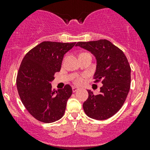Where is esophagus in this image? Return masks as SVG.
Here are the masks:
<instances>
[{"mask_svg": "<svg viewBox=\"0 0 150 150\" xmlns=\"http://www.w3.org/2000/svg\"><path fill=\"white\" fill-rule=\"evenodd\" d=\"M78 90V88L77 87H72V91L73 92H76Z\"/></svg>", "mask_w": 150, "mask_h": 150, "instance_id": "obj_1", "label": "esophagus"}]
</instances>
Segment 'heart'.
<instances>
[{"instance_id": "heart-1", "label": "heart", "mask_w": 150, "mask_h": 150, "mask_svg": "<svg viewBox=\"0 0 150 150\" xmlns=\"http://www.w3.org/2000/svg\"><path fill=\"white\" fill-rule=\"evenodd\" d=\"M83 77H78V78H75V83L77 85H81L83 83Z\"/></svg>"}]
</instances>
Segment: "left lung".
I'll list each match as a JSON object with an SVG mask.
<instances>
[{"label":"left lung","instance_id":"8db88e82","mask_svg":"<svg viewBox=\"0 0 150 150\" xmlns=\"http://www.w3.org/2000/svg\"><path fill=\"white\" fill-rule=\"evenodd\" d=\"M80 46L90 51L96 59L94 83L102 81L100 93L94 95L88 90V98L83 104L91 118L106 120L120 110L131 86V67L122 51L105 39L78 42Z\"/></svg>","mask_w":150,"mask_h":150}]
</instances>
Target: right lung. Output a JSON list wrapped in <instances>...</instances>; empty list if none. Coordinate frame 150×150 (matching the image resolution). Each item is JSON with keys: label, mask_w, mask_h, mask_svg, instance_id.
Listing matches in <instances>:
<instances>
[{"label": "right lung", "mask_w": 150, "mask_h": 150, "mask_svg": "<svg viewBox=\"0 0 150 150\" xmlns=\"http://www.w3.org/2000/svg\"><path fill=\"white\" fill-rule=\"evenodd\" d=\"M76 43L44 41L32 48L22 59L16 77V87L22 104L30 115L49 123L64 115L72 89L53 90L54 74L61 69L64 55Z\"/></svg>", "instance_id": "add662e5"}]
</instances>
